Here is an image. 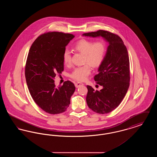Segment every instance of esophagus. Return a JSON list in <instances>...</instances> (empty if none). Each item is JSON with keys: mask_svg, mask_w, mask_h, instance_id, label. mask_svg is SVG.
Segmentation results:
<instances>
[{"mask_svg": "<svg viewBox=\"0 0 157 157\" xmlns=\"http://www.w3.org/2000/svg\"><path fill=\"white\" fill-rule=\"evenodd\" d=\"M75 85L76 88H79V87H80L81 86H83V84L82 83H80V82H76V83H75Z\"/></svg>", "mask_w": 157, "mask_h": 157, "instance_id": "1", "label": "esophagus"}]
</instances>
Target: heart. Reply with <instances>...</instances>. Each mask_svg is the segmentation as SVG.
<instances>
[{
  "mask_svg": "<svg viewBox=\"0 0 157 157\" xmlns=\"http://www.w3.org/2000/svg\"><path fill=\"white\" fill-rule=\"evenodd\" d=\"M74 48L78 52L83 55V62L89 64L92 67H98L103 62L106 52V45L104 41L98 40L94 42L91 40L82 39L78 41ZM63 60L66 65L71 63V53L68 49L63 53ZM91 72L88 65L75 67L70 76L76 81H84Z\"/></svg>",
  "mask_w": 157,
  "mask_h": 157,
  "instance_id": "1",
  "label": "heart"
}]
</instances>
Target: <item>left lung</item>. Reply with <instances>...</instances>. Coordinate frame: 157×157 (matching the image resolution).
Listing matches in <instances>:
<instances>
[{"label": "left lung", "instance_id": "1", "mask_svg": "<svg viewBox=\"0 0 157 157\" xmlns=\"http://www.w3.org/2000/svg\"><path fill=\"white\" fill-rule=\"evenodd\" d=\"M85 36H101L108 42L104 59L94 76L96 83L102 86L100 90L87 85L86 103L98 113H108L115 109L125 97L129 86V59L127 48L117 35L106 30L85 33Z\"/></svg>", "mask_w": 157, "mask_h": 157}]
</instances>
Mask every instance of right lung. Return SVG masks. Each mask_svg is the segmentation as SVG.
Wrapping results in <instances>:
<instances>
[{
	"label": "right lung",
	"instance_id": "obj_1",
	"mask_svg": "<svg viewBox=\"0 0 157 157\" xmlns=\"http://www.w3.org/2000/svg\"><path fill=\"white\" fill-rule=\"evenodd\" d=\"M75 36L58 32H47L36 38L30 47L25 66L26 81L35 103L50 114L65 112L74 93L69 81L56 87L54 79L63 71V53Z\"/></svg>",
	"mask_w": 157,
	"mask_h": 157
}]
</instances>
